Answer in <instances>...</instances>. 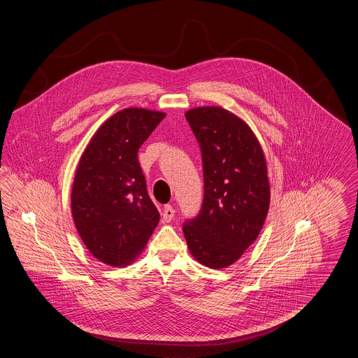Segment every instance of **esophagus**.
<instances>
[{"mask_svg":"<svg viewBox=\"0 0 358 358\" xmlns=\"http://www.w3.org/2000/svg\"><path fill=\"white\" fill-rule=\"evenodd\" d=\"M174 215H176V210L171 205L168 204L164 206V210H162V220H164V222H171Z\"/></svg>","mask_w":358,"mask_h":358,"instance_id":"1","label":"esophagus"}]
</instances>
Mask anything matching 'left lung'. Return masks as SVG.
<instances>
[{
  "mask_svg": "<svg viewBox=\"0 0 358 358\" xmlns=\"http://www.w3.org/2000/svg\"><path fill=\"white\" fill-rule=\"evenodd\" d=\"M185 118L201 148L204 203L184 224V236L199 263L227 268L266 222L271 196L266 157L251 127L222 107H194Z\"/></svg>",
  "mask_w": 358,
  "mask_h": 358,
  "instance_id": "8db88e82",
  "label": "left lung"
}]
</instances>
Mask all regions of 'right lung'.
<instances>
[{"label":"right lung","mask_w":358,"mask_h":358,"mask_svg":"<svg viewBox=\"0 0 358 358\" xmlns=\"http://www.w3.org/2000/svg\"><path fill=\"white\" fill-rule=\"evenodd\" d=\"M165 113L129 107L104 120L82 154L71 210L87 250L111 267L133 263L159 222L138 150Z\"/></svg>","instance_id":"1"}]
</instances>
